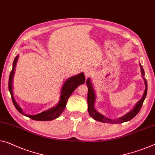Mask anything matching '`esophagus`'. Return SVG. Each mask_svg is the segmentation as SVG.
<instances>
[{
    "instance_id": "esophagus-1",
    "label": "esophagus",
    "mask_w": 155,
    "mask_h": 155,
    "mask_svg": "<svg viewBox=\"0 0 155 155\" xmlns=\"http://www.w3.org/2000/svg\"><path fill=\"white\" fill-rule=\"evenodd\" d=\"M84 73H85L86 76L88 77V76H90V75L94 74V69H92V68H86V69H85Z\"/></svg>"
}]
</instances>
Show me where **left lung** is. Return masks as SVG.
Masks as SVG:
<instances>
[{
	"label": "left lung",
	"instance_id": "8db88e82",
	"mask_svg": "<svg viewBox=\"0 0 155 155\" xmlns=\"http://www.w3.org/2000/svg\"><path fill=\"white\" fill-rule=\"evenodd\" d=\"M140 67H141V71L142 77L143 78L145 85H146V89L143 92V95L141 97V100H139L134 107L132 110H130L129 112L125 114L124 116H121V117L118 118V119H110L107 118L106 116L102 115V114L97 111L96 108H95V102L96 101V96L95 94L94 87H93L90 78H88L87 80V85L88 87V96H87V102H88V111H89V115L94 119V120L100 121L102 123H111V124H116V123H122L124 122H127V121L130 120L132 119L139 112L140 109H141V107L143 105V103L146 99V95H147V84L146 78H144L145 72L141 64H140Z\"/></svg>",
	"mask_w": 155,
	"mask_h": 155
}]
</instances>
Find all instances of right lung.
<instances>
[{
  "mask_svg": "<svg viewBox=\"0 0 155 155\" xmlns=\"http://www.w3.org/2000/svg\"><path fill=\"white\" fill-rule=\"evenodd\" d=\"M18 57L19 56L17 54L16 58H14V60L13 61L12 70L10 75H9L8 83L9 91L11 94L13 104L15 106L16 109H17L21 114H23V115L27 116V117L35 120L47 121L52 120H53V119L58 118L59 116L61 115V114L63 112L64 109H65L66 102H67L68 99L69 98L71 95L73 94V92L75 91V89L78 87V86L84 83L85 77L84 73H80L79 74L72 76V77L68 78V79L65 81V82L64 83L63 86L61 87L59 101L58 102V103L55 106L53 107H51V109H48V110L42 111L41 113L36 114V115H29V114H27L23 112V109H21L20 106H18V104H17V102H16L14 97L13 78L14 73H15L16 65L18 61Z\"/></svg>",
  "mask_w": 155,
  "mask_h": 155,
  "instance_id": "1",
  "label": "right lung"
}]
</instances>
